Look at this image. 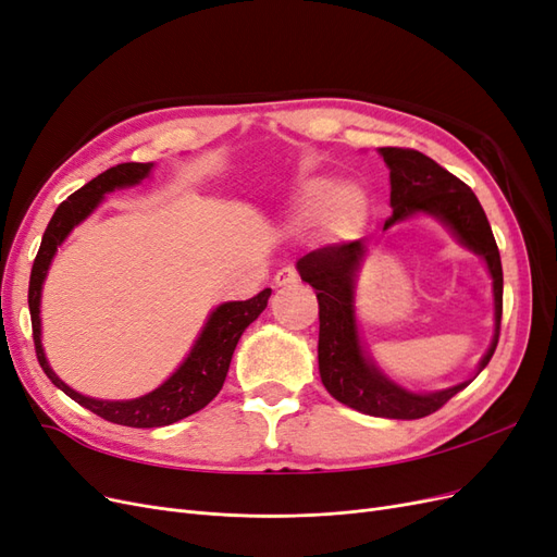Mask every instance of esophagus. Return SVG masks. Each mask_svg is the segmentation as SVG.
Segmentation results:
<instances>
[{"label": "esophagus", "mask_w": 557, "mask_h": 557, "mask_svg": "<svg viewBox=\"0 0 557 557\" xmlns=\"http://www.w3.org/2000/svg\"><path fill=\"white\" fill-rule=\"evenodd\" d=\"M299 281V276H297V272L293 267H283V269H278L276 272V276H274V283L278 285V288H283V285H295Z\"/></svg>", "instance_id": "34e87169"}]
</instances>
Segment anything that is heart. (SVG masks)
<instances>
[{"label": "heart", "instance_id": "heart-1", "mask_svg": "<svg viewBox=\"0 0 557 557\" xmlns=\"http://www.w3.org/2000/svg\"><path fill=\"white\" fill-rule=\"evenodd\" d=\"M295 209L301 218L327 215L334 232L352 234L367 215V197L356 183L339 185L327 176H313L299 185Z\"/></svg>", "mask_w": 557, "mask_h": 557}]
</instances>
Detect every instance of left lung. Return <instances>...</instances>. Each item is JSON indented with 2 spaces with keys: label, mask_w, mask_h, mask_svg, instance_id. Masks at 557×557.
Masks as SVG:
<instances>
[{
  "label": "left lung",
  "mask_w": 557,
  "mask_h": 557,
  "mask_svg": "<svg viewBox=\"0 0 557 557\" xmlns=\"http://www.w3.org/2000/svg\"><path fill=\"white\" fill-rule=\"evenodd\" d=\"M383 162L391 170V207L383 230L416 213L440 218L450 227L462 246L474 250L487 264L493 276L495 295V336L487 348L474 379L491 362L499 342L502 323V260L493 237L491 223L467 183L446 172L432 158L413 148H379ZM367 252V242L332 244L307 252L297 260L301 281L309 283L318 297V369L327 393L346 407L367 416L416 420L440 411L474 379L462 381L440 393H411L379 372V367L364 356L356 323V274Z\"/></svg>",
  "instance_id": "1"
}]
</instances>
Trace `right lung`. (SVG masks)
Segmentation results:
<instances>
[{"label": "right lung", "mask_w": 557, "mask_h": 557, "mask_svg": "<svg viewBox=\"0 0 557 557\" xmlns=\"http://www.w3.org/2000/svg\"><path fill=\"white\" fill-rule=\"evenodd\" d=\"M150 170H153V162H123L115 164L104 174H99L90 183L83 185L81 190L66 197L62 205L55 209L53 218L44 232V239L39 246V252L32 264L29 274V315H32V334H35V350L39 364L46 372V376L58 385L64 395H70L81 407L97 413L99 418L109 420L115 425H127V428H162L172 425L181 418H188L195 411L205 409L207 404L221 393L225 383L227 369L232 362V352L237 348L244 330L256 320L264 307L272 290L264 288L256 297L246 301H225V305L215 307L209 315L205 330L197 336L193 350L188 358L181 362L176 372L166 379L153 393H148L137 399H123V401H109V399H95L86 397L76 391H72L58 374L50 369L46 352L41 346V288L48 274V267L53 262L58 246L70 237V232L86 221V218L99 207V201L104 199L107 193L115 188H127V185L141 183Z\"/></svg>", "instance_id": "add662e5"}]
</instances>
